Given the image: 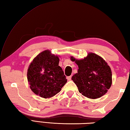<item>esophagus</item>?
<instances>
[{
	"mask_svg": "<svg viewBox=\"0 0 130 130\" xmlns=\"http://www.w3.org/2000/svg\"><path fill=\"white\" fill-rule=\"evenodd\" d=\"M71 77H72L71 76H67V80H69V81L71 80Z\"/></svg>",
	"mask_w": 130,
	"mask_h": 130,
	"instance_id": "obj_1",
	"label": "esophagus"
}]
</instances>
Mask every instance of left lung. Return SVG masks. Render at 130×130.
<instances>
[{"instance_id": "obj_1", "label": "left lung", "mask_w": 130, "mask_h": 130, "mask_svg": "<svg viewBox=\"0 0 130 130\" xmlns=\"http://www.w3.org/2000/svg\"><path fill=\"white\" fill-rule=\"evenodd\" d=\"M70 59L79 67L72 80L80 93L91 99H99L106 93L112 84V72L103 58L89 53L84 59L71 57Z\"/></svg>"}]
</instances>
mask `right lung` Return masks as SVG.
<instances>
[{
	"label": "right lung",
	"instance_id": "right-lung-1",
	"mask_svg": "<svg viewBox=\"0 0 130 130\" xmlns=\"http://www.w3.org/2000/svg\"><path fill=\"white\" fill-rule=\"evenodd\" d=\"M59 58L46 50L39 54L29 64L27 79L30 88L36 94L49 99L59 92L67 82Z\"/></svg>",
	"mask_w": 130,
	"mask_h": 130
}]
</instances>
